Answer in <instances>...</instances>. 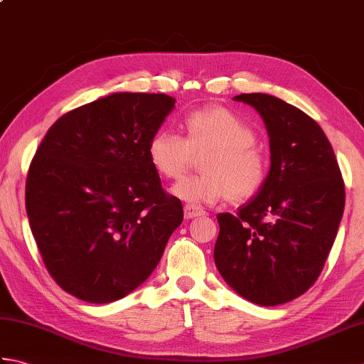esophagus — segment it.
<instances>
[{
	"instance_id": "1",
	"label": "esophagus",
	"mask_w": 364,
	"mask_h": 364,
	"mask_svg": "<svg viewBox=\"0 0 364 364\" xmlns=\"http://www.w3.org/2000/svg\"><path fill=\"white\" fill-rule=\"evenodd\" d=\"M203 213H205L203 208H200L197 205H186V206H184V218H186V219L198 218V215H202Z\"/></svg>"
}]
</instances>
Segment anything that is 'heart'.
<instances>
[{
    "label": "heart",
    "mask_w": 364,
    "mask_h": 364,
    "mask_svg": "<svg viewBox=\"0 0 364 364\" xmlns=\"http://www.w3.org/2000/svg\"><path fill=\"white\" fill-rule=\"evenodd\" d=\"M186 134L154 133L146 146L149 161L166 180H180L200 161L202 175L178 183L173 194L184 202L210 205L227 198L242 203L266 184L269 156L257 142L250 123L225 106H206L183 120Z\"/></svg>",
    "instance_id": "1"
}]
</instances>
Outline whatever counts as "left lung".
I'll list each match as a JSON object with an SVG mask.
<instances>
[{
	"instance_id": "left-lung-1",
	"label": "left lung",
	"mask_w": 364,
	"mask_h": 364,
	"mask_svg": "<svg viewBox=\"0 0 364 364\" xmlns=\"http://www.w3.org/2000/svg\"><path fill=\"white\" fill-rule=\"evenodd\" d=\"M270 137L266 184L236 215L218 214L214 261L239 296L262 306L297 299L318 280L344 211L335 151L310 115L267 94H241Z\"/></svg>"
}]
</instances>
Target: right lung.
Listing matches in <instances>:
<instances>
[{"label": "right lung", "mask_w": 364, "mask_h": 364, "mask_svg": "<svg viewBox=\"0 0 364 364\" xmlns=\"http://www.w3.org/2000/svg\"><path fill=\"white\" fill-rule=\"evenodd\" d=\"M176 100L112 94L68 111L37 146L26 176L31 231L51 278L109 304L144 283L183 222L146 146Z\"/></svg>", "instance_id": "add662e5"}]
</instances>
